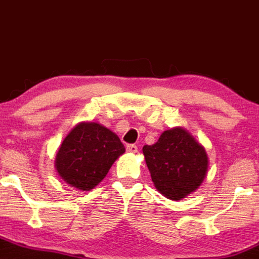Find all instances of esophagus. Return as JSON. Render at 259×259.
Listing matches in <instances>:
<instances>
[{
    "instance_id": "1",
    "label": "esophagus",
    "mask_w": 259,
    "mask_h": 259,
    "mask_svg": "<svg viewBox=\"0 0 259 259\" xmlns=\"http://www.w3.org/2000/svg\"><path fill=\"white\" fill-rule=\"evenodd\" d=\"M126 151L127 152H130V153H136L138 152V146H136V145H127L126 146Z\"/></svg>"
}]
</instances>
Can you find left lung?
Returning <instances> with one entry per match:
<instances>
[{"instance_id":"obj_1","label":"left lung","mask_w":259,"mask_h":259,"mask_svg":"<svg viewBox=\"0 0 259 259\" xmlns=\"http://www.w3.org/2000/svg\"><path fill=\"white\" fill-rule=\"evenodd\" d=\"M142 152L154 187L169 200H183L195 192L207 174L206 150L181 126L165 130Z\"/></svg>"}]
</instances>
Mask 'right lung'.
I'll list each match as a JSON object with an SVG mask.
<instances>
[{
  "mask_svg": "<svg viewBox=\"0 0 259 259\" xmlns=\"http://www.w3.org/2000/svg\"><path fill=\"white\" fill-rule=\"evenodd\" d=\"M124 152L125 147L118 135L99 123L82 121L65 136L56 154L55 167L70 186L90 191Z\"/></svg>",
  "mask_w": 259,
  "mask_h": 259,
  "instance_id": "obj_1",
  "label": "right lung"
}]
</instances>
